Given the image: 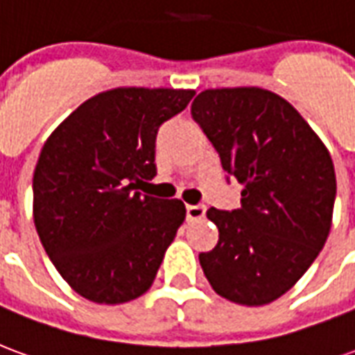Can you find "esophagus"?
<instances>
[{"label":"esophagus","instance_id":"34e87169","mask_svg":"<svg viewBox=\"0 0 355 355\" xmlns=\"http://www.w3.org/2000/svg\"><path fill=\"white\" fill-rule=\"evenodd\" d=\"M205 216V205H186V218L193 223V220H201Z\"/></svg>","mask_w":355,"mask_h":355}]
</instances>
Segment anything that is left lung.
<instances>
[{"mask_svg":"<svg viewBox=\"0 0 355 355\" xmlns=\"http://www.w3.org/2000/svg\"><path fill=\"white\" fill-rule=\"evenodd\" d=\"M192 117L224 171L243 184L241 207L207 211L218 243L200 254L203 274L236 304H270L304 275L327 241L333 159L304 117L266 89H207L193 98Z\"/></svg>","mask_w":355,"mask_h":355,"instance_id":"left-lung-1","label":"left lung"}]
</instances>
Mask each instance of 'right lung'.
Returning <instances> with one entry per match:
<instances>
[{
    "instance_id": "right-lung-1",
    "label": "right lung",
    "mask_w": 355,
    "mask_h": 355,
    "mask_svg": "<svg viewBox=\"0 0 355 355\" xmlns=\"http://www.w3.org/2000/svg\"><path fill=\"white\" fill-rule=\"evenodd\" d=\"M190 89L117 87L94 94L51 132L34 171V224L78 295L123 304L144 295L184 223L180 200L142 196L155 137Z\"/></svg>"
}]
</instances>
